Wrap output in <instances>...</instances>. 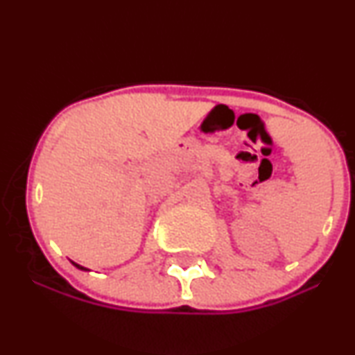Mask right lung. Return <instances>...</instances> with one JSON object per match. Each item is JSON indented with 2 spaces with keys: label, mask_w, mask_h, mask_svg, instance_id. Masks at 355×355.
Wrapping results in <instances>:
<instances>
[{
  "label": "right lung",
  "mask_w": 355,
  "mask_h": 355,
  "mask_svg": "<svg viewBox=\"0 0 355 355\" xmlns=\"http://www.w3.org/2000/svg\"><path fill=\"white\" fill-rule=\"evenodd\" d=\"M73 263V266H75L76 268H80V270H87V268H85V267H81V266H78V263H75V262H71Z\"/></svg>",
  "instance_id": "right-lung-1"
}]
</instances>
